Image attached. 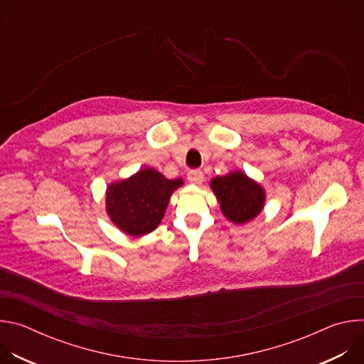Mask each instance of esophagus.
<instances>
[{
	"instance_id": "1",
	"label": "esophagus",
	"mask_w": 364,
	"mask_h": 364,
	"mask_svg": "<svg viewBox=\"0 0 364 364\" xmlns=\"http://www.w3.org/2000/svg\"><path fill=\"white\" fill-rule=\"evenodd\" d=\"M187 178H188V181H190L191 184L200 186V184L203 183V180H204V174H203L200 170H191V171H188Z\"/></svg>"
}]
</instances>
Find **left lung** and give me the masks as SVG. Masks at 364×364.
<instances>
[{
	"instance_id": "left-lung-1",
	"label": "left lung",
	"mask_w": 364,
	"mask_h": 364,
	"mask_svg": "<svg viewBox=\"0 0 364 364\" xmlns=\"http://www.w3.org/2000/svg\"><path fill=\"white\" fill-rule=\"evenodd\" d=\"M210 188L220 203L222 213L235 225H245L264 210V187L240 170L215 177Z\"/></svg>"
}]
</instances>
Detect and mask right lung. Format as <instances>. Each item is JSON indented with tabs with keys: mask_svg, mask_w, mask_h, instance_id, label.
Returning <instances> with one entry per match:
<instances>
[{
	"mask_svg": "<svg viewBox=\"0 0 364 364\" xmlns=\"http://www.w3.org/2000/svg\"><path fill=\"white\" fill-rule=\"evenodd\" d=\"M183 184V178L168 180L145 167L107 187V213L124 233L134 237L148 235L161 223L171 194Z\"/></svg>",
	"mask_w": 364,
	"mask_h": 364,
	"instance_id": "1",
	"label": "right lung"
}]
</instances>
